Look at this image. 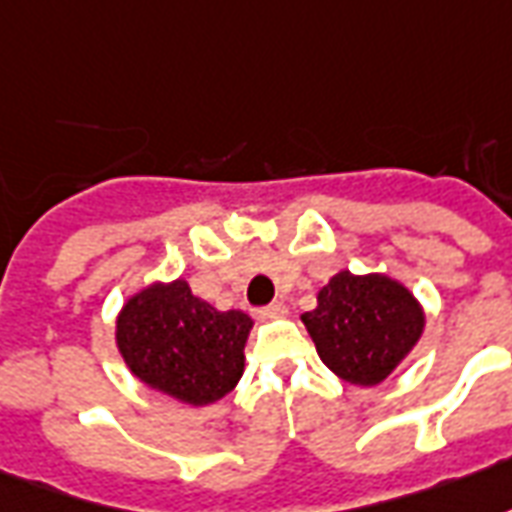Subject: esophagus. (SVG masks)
Instances as JSON below:
<instances>
[{
    "label": "esophagus",
    "instance_id": "34e87169",
    "mask_svg": "<svg viewBox=\"0 0 512 512\" xmlns=\"http://www.w3.org/2000/svg\"><path fill=\"white\" fill-rule=\"evenodd\" d=\"M256 316H259V319H278V316H286V305H283L281 300H275V302H270V305L259 308V311H256Z\"/></svg>",
    "mask_w": 512,
    "mask_h": 512
}]
</instances>
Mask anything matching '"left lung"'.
Listing matches in <instances>:
<instances>
[{
  "mask_svg": "<svg viewBox=\"0 0 512 512\" xmlns=\"http://www.w3.org/2000/svg\"><path fill=\"white\" fill-rule=\"evenodd\" d=\"M302 322L322 363L363 387L393 374L423 333V311L401 283L352 272H338Z\"/></svg>",
  "mask_w": 512,
  "mask_h": 512,
  "instance_id": "8db88e82",
  "label": "left lung"
}]
</instances>
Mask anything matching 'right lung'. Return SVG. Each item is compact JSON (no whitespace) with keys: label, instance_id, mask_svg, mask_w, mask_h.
Segmentation results:
<instances>
[{"label":"right lung","instance_id":"1","mask_svg":"<svg viewBox=\"0 0 512 512\" xmlns=\"http://www.w3.org/2000/svg\"><path fill=\"white\" fill-rule=\"evenodd\" d=\"M251 316L215 311L185 281L149 286L122 308L119 352L149 387L190 406L218 401L240 382Z\"/></svg>","mask_w":512,"mask_h":512}]
</instances>
